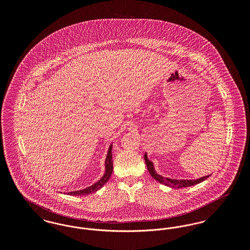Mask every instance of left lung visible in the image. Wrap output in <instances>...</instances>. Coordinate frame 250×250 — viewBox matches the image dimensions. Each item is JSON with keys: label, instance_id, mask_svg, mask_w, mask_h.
Instances as JSON below:
<instances>
[{"label": "left lung", "instance_id": "1", "mask_svg": "<svg viewBox=\"0 0 250 250\" xmlns=\"http://www.w3.org/2000/svg\"><path fill=\"white\" fill-rule=\"evenodd\" d=\"M144 159H145L146 166H147V168H148L151 176L155 179V181H157L158 183L163 184L167 187H169V188H182L191 187V186L197 185L199 183H202V181H204L205 179L209 177V175H206L204 177L197 179V180H176V179L165 178V177H162L161 175L156 173L154 165H153V162L148 159L147 154L144 155Z\"/></svg>", "mask_w": 250, "mask_h": 250}]
</instances>
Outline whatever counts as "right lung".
<instances>
[{
	"mask_svg": "<svg viewBox=\"0 0 250 250\" xmlns=\"http://www.w3.org/2000/svg\"><path fill=\"white\" fill-rule=\"evenodd\" d=\"M112 144H110L108 151H107V158L105 161V167H106V170L105 173L103 175V177L100 179L99 181H97L95 184L93 186L85 188V189H82V190L72 191L69 192L68 194L72 195V196H85V195H89L92 194L95 191L99 190L107 181L108 179L110 178V175L112 173V169H113V162H112Z\"/></svg>",
	"mask_w": 250,
	"mask_h": 250,
	"instance_id": "1",
	"label": "right lung"
}]
</instances>
